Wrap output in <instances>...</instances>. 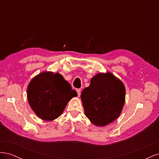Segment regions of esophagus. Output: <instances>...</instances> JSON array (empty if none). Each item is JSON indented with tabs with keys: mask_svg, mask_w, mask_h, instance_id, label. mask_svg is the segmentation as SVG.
I'll list each match as a JSON object with an SVG mask.
<instances>
[{
	"mask_svg": "<svg viewBox=\"0 0 159 159\" xmlns=\"http://www.w3.org/2000/svg\"><path fill=\"white\" fill-rule=\"evenodd\" d=\"M76 91H77V93H78V97H80V95H81V89H76Z\"/></svg>",
	"mask_w": 159,
	"mask_h": 159,
	"instance_id": "esophagus-1",
	"label": "esophagus"
}]
</instances>
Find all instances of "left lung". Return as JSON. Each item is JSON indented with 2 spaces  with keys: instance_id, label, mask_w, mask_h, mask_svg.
<instances>
[{
  "instance_id": "obj_1",
  "label": "left lung",
  "mask_w": 159,
  "mask_h": 159,
  "mask_svg": "<svg viewBox=\"0 0 159 159\" xmlns=\"http://www.w3.org/2000/svg\"><path fill=\"white\" fill-rule=\"evenodd\" d=\"M85 115L96 126H105L119 117L125 100V88L113 74H96L81 92Z\"/></svg>"
}]
</instances>
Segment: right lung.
Masks as SVG:
<instances>
[{"label":"right lung","mask_w":159,"mask_h":159,"mask_svg":"<svg viewBox=\"0 0 159 159\" xmlns=\"http://www.w3.org/2000/svg\"><path fill=\"white\" fill-rule=\"evenodd\" d=\"M78 95L59 73L45 71L28 84L27 98L32 109L44 121H52L63 113L69 101Z\"/></svg>","instance_id":"add662e5"}]
</instances>
